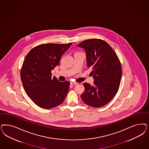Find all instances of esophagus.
<instances>
[{
  "label": "esophagus",
  "instance_id": "esophagus-1",
  "mask_svg": "<svg viewBox=\"0 0 149 149\" xmlns=\"http://www.w3.org/2000/svg\"><path fill=\"white\" fill-rule=\"evenodd\" d=\"M70 84H71V85H76V84H78V83L76 82H72V81H71V82H70Z\"/></svg>",
  "mask_w": 149,
  "mask_h": 149
}]
</instances>
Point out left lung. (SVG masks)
<instances>
[{
    "label": "left lung",
    "mask_w": 149,
    "mask_h": 149,
    "mask_svg": "<svg viewBox=\"0 0 149 149\" xmlns=\"http://www.w3.org/2000/svg\"><path fill=\"white\" fill-rule=\"evenodd\" d=\"M77 46L86 51L87 66L93 68L94 80L93 86L83 83L82 100L91 107L104 106L118 91L122 73L120 60L109 44L101 39H87Z\"/></svg>",
    "instance_id": "1"
}]
</instances>
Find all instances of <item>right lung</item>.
<instances>
[{
    "instance_id": "right-lung-1",
    "label": "right lung",
    "mask_w": 149,
    "mask_h": 149,
    "mask_svg": "<svg viewBox=\"0 0 149 149\" xmlns=\"http://www.w3.org/2000/svg\"><path fill=\"white\" fill-rule=\"evenodd\" d=\"M72 44H40L25 57L20 72L22 83L27 95L41 108L60 105L66 97L70 83L52 78L51 71L59 65L63 54Z\"/></svg>"
}]
</instances>
